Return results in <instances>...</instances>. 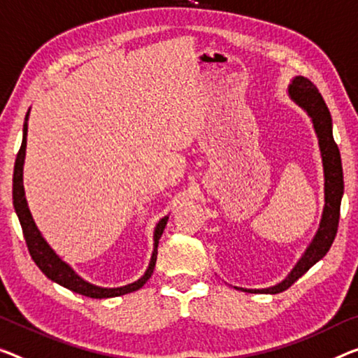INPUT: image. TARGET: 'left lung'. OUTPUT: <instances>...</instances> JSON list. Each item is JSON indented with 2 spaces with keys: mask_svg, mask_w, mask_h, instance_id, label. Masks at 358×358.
I'll list each match as a JSON object with an SVG mask.
<instances>
[{
  "mask_svg": "<svg viewBox=\"0 0 358 358\" xmlns=\"http://www.w3.org/2000/svg\"><path fill=\"white\" fill-rule=\"evenodd\" d=\"M288 96L296 106H299L309 115L313 131H315L318 139V148H320L322 166H323V194H325V205H323L320 224L310 243L307 245L306 251L294 264L289 273L282 282L268 288L261 289H248L235 287V289H241L245 293H266L277 294L288 289L296 280L301 278L309 268L317 264L328 250L331 248L334 236L338 232L339 224V211L341 200L344 195V176H343V163H341L339 148L333 137V120L329 115L325 101L315 85L304 76H294L288 86Z\"/></svg>",
  "mask_w": 358,
  "mask_h": 358,
  "instance_id": "obj_1",
  "label": "left lung"
}]
</instances>
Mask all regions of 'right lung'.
<instances>
[{"instance_id":"right-lung-1","label":"right lung","mask_w":358,"mask_h":358,"mask_svg":"<svg viewBox=\"0 0 358 358\" xmlns=\"http://www.w3.org/2000/svg\"><path fill=\"white\" fill-rule=\"evenodd\" d=\"M29 115L30 108L25 115L24 122V133H22V145L15 158L14 164V179H13V203L14 210L17 214L19 222L22 225V232H24V238L29 246L31 259L40 267V271L46 275L49 280L59 283L60 287L67 288L73 293L87 296V298L94 299H103V298H115V296H123L133 291L141 289L147 283V280L152 277L153 268H155L157 262V252H158V241L163 234L166 222L169 219V214L162 217L157 222L155 230H153V251L150 256V262L145 268L144 275L141 278H137L136 282L123 285V287L117 288H107V287H97L94 283H90L83 277H80L78 273L73 271V267L70 264L65 262L56 251L51 248V245L45 240V236L40 232V229L36 227L35 219H33L29 203L25 198V189H24V163H25V148H27V131H29Z\"/></svg>"}]
</instances>
